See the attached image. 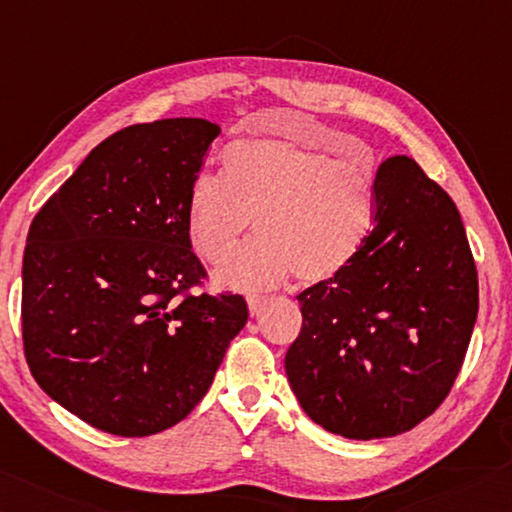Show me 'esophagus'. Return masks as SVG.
Returning a JSON list of instances; mask_svg holds the SVG:
<instances>
[{
    "instance_id": "obj_1",
    "label": "esophagus",
    "mask_w": 512,
    "mask_h": 512,
    "mask_svg": "<svg viewBox=\"0 0 512 512\" xmlns=\"http://www.w3.org/2000/svg\"><path fill=\"white\" fill-rule=\"evenodd\" d=\"M263 303H265L263 294H254V292L247 294V306H249L251 315H258V312H261V308H263Z\"/></svg>"
}]
</instances>
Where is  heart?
Here are the masks:
<instances>
[{"instance_id":"heart-1","label":"heart","mask_w":512,"mask_h":512,"mask_svg":"<svg viewBox=\"0 0 512 512\" xmlns=\"http://www.w3.org/2000/svg\"><path fill=\"white\" fill-rule=\"evenodd\" d=\"M222 177H195L186 231L197 254L220 265L236 251L251 220L261 236L222 272L236 288L261 290L297 272L330 279L355 261L378 215V161L333 159L299 141H238L222 157Z\"/></svg>"}]
</instances>
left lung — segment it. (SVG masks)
Wrapping results in <instances>:
<instances>
[{
    "instance_id": "1",
    "label": "left lung",
    "mask_w": 512,
    "mask_h": 512,
    "mask_svg": "<svg viewBox=\"0 0 512 512\" xmlns=\"http://www.w3.org/2000/svg\"><path fill=\"white\" fill-rule=\"evenodd\" d=\"M297 301L285 373L303 411L355 441L409 432L447 398L477 321V265L452 197L414 159L384 161L369 240Z\"/></svg>"
}]
</instances>
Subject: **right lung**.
<instances>
[{"label":"right lung","mask_w":512,"mask_h":512,"mask_svg":"<svg viewBox=\"0 0 512 512\" xmlns=\"http://www.w3.org/2000/svg\"><path fill=\"white\" fill-rule=\"evenodd\" d=\"M220 125L137 123L98 143L31 222L22 339L35 382L87 425L141 438L200 402L247 324L206 279L186 200Z\"/></svg>","instance_id":"right-lung-1"}]
</instances>
